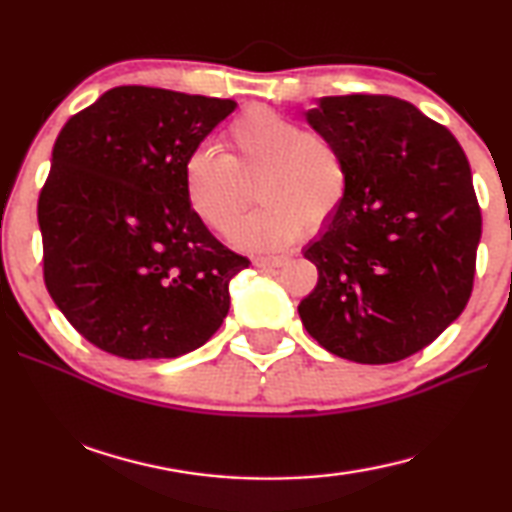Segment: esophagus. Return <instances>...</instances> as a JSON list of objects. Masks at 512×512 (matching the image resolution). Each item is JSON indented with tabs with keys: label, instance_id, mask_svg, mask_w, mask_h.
<instances>
[{
	"label": "esophagus",
	"instance_id": "esophagus-1",
	"mask_svg": "<svg viewBox=\"0 0 512 512\" xmlns=\"http://www.w3.org/2000/svg\"><path fill=\"white\" fill-rule=\"evenodd\" d=\"M289 262L287 255H268V257H255L253 264L257 268H277V266H284Z\"/></svg>",
	"mask_w": 512,
	"mask_h": 512
}]
</instances>
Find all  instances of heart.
<instances>
[{"mask_svg": "<svg viewBox=\"0 0 512 512\" xmlns=\"http://www.w3.org/2000/svg\"><path fill=\"white\" fill-rule=\"evenodd\" d=\"M228 155L198 146L187 155L183 183L189 210L228 235L250 203L257 178L262 207L241 221L232 241L244 250H277L323 232L350 192V169L332 137L305 131L273 108L253 106L225 128Z\"/></svg>", "mask_w": 512, "mask_h": 512, "instance_id": "1", "label": "heart"}]
</instances>
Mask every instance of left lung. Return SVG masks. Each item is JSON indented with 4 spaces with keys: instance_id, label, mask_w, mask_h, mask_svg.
<instances>
[{
    "instance_id": "1",
    "label": "left lung",
    "mask_w": 512,
    "mask_h": 512,
    "mask_svg": "<svg viewBox=\"0 0 512 512\" xmlns=\"http://www.w3.org/2000/svg\"><path fill=\"white\" fill-rule=\"evenodd\" d=\"M350 169V192L305 257L316 289L298 305L327 352L357 363L411 357L472 296L481 207L461 144L409 101L323 97L307 112Z\"/></svg>"
}]
</instances>
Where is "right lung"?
Wrapping results in <instances>:
<instances>
[{"label":"right lung","mask_w":512,"mask_h":512,"mask_svg":"<svg viewBox=\"0 0 512 512\" xmlns=\"http://www.w3.org/2000/svg\"><path fill=\"white\" fill-rule=\"evenodd\" d=\"M230 99L119 85L67 119L40 189L42 277L76 332L121 359L201 348L250 264L189 210L183 167Z\"/></svg>","instance_id":"1"}]
</instances>
